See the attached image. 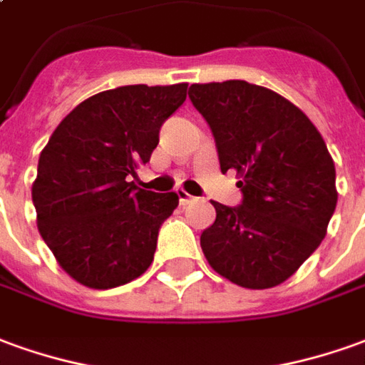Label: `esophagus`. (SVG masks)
<instances>
[{
    "mask_svg": "<svg viewBox=\"0 0 365 365\" xmlns=\"http://www.w3.org/2000/svg\"><path fill=\"white\" fill-rule=\"evenodd\" d=\"M175 193H178V200H180V205H185V203H190V201L193 200L190 193H185V191H183V190H178V191H175Z\"/></svg>",
    "mask_w": 365,
    "mask_h": 365,
    "instance_id": "obj_1",
    "label": "esophagus"
}]
</instances>
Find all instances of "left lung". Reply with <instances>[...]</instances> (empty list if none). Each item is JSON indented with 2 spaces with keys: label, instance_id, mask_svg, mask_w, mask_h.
I'll list each match as a JSON object with an SVG mask.
<instances>
[{
  "label": "left lung",
  "instance_id": "obj_1",
  "mask_svg": "<svg viewBox=\"0 0 365 365\" xmlns=\"http://www.w3.org/2000/svg\"><path fill=\"white\" fill-rule=\"evenodd\" d=\"M190 101L215 138L221 172L241 174L235 207L201 233L215 271L245 289H271L318 249L334 215L336 168L304 112L247 81L191 85Z\"/></svg>",
  "mask_w": 365,
  "mask_h": 365
}]
</instances>
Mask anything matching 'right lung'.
Returning a JSON list of instances; mask_svg holds the SVG:
<instances>
[{"label":"right lung","instance_id":"obj_1","mask_svg":"<svg viewBox=\"0 0 365 365\" xmlns=\"http://www.w3.org/2000/svg\"><path fill=\"white\" fill-rule=\"evenodd\" d=\"M185 93L182 83L94 94L65 116L41 152L31 191L39 233L81 284L114 289L154 261L178 195L140 190L128 178L150 160Z\"/></svg>","mask_w":365,"mask_h":365}]
</instances>
